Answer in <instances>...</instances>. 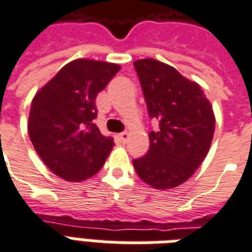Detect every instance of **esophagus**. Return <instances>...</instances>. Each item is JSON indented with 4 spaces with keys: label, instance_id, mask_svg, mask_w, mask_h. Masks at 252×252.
<instances>
[{
    "label": "esophagus",
    "instance_id": "esophagus-1",
    "mask_svg": "<svg viewBox=\"0 0 252 252\" xmlns=\"http://www.w3.org/2000/svg\"><path fill=\"white\" fill-rule=\"evenodd\" d=\"M117 137H119V140H120L121 143H126V140H128V137H129V133H128V132H121V133L117 135Z\"/></svg>",
    "mask_w": 252,
    "mask_h": 252
}]
</instances>
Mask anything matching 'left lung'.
<instances>
[{"mask_svg": "<svg viewBox=\"0 0 252 252\" xmlns=\"http://www.w3.org/2000/svg\"><path fill=\"white\" fill-rule=\"evenodd\" d=\"M133 64L148 115L159 120V131L148 135V153L133 159V167L154 189H173L194 174L211 148L216 124L212 104L198 83L173 66L153 58Z\"/></svg>", "mask_w": 252, "mask_h": 252, "instance_id": "8db88e82", "label": "left lung"}]
</instances>
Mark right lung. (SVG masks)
Returning a JSON list of instances; mask_svg holds the SVG:
<instances>
[{
  "label": "right lung",
  "mask_w": 252,
  "mask_h": 252,
  "mask_svg": "<svg viewBox=\"0 0 252 252\" xmlns=\"http://www.w3.org/2000/svg\"><path fill=\"white\" fill-rule=\"evenodd\" d=\"M120 68L116 63L75 59L32 99L31 142L44 164L62 180L81 182L97 174L115 146L93 120L97 94Z\"/></svg>",
  "instance_id": "add662e5"
}]
</instances>
